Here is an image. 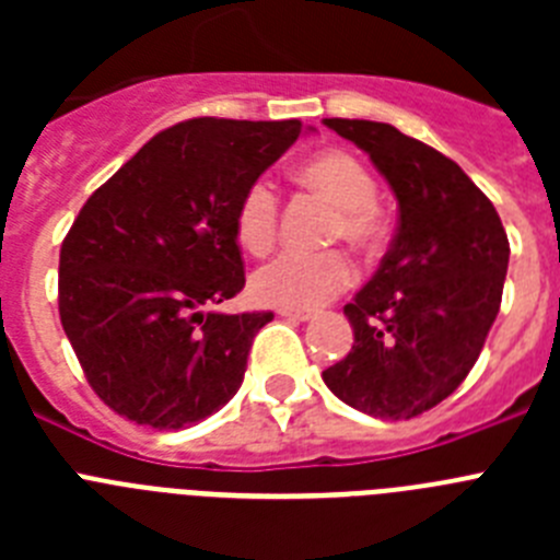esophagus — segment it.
Instances as JSON below:
<instances>
[{"label":"esophagus","mask_w":560,"mask_h":560,"mask_svg":"<svg viewBox=\"0 0 560 560\" xmlns=\"http://www.w3.org/2000/svg\"><path fill=\"white\" fill-rule=\"evenodd\" d=\"M280 316H285V319H294V323H308V319H314V311H294V308H280L277 311Z\"/></svg>","instance_id":"34e87169"}]
</instances>
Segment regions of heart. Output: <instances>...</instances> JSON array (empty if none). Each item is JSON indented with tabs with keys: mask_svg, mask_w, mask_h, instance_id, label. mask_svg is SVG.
I'll list each match as a JSON object with an SVG mask.
<instances>
[{
	"mask_svg": "<svg viewBox=\"0 0 560 560\" xmlns=\"http://www.w3.org/2000/svg\"><path fill=\"white\" fill-rule=\"evenodd\" d=\"M296 182L316 190L336 207L330 237H345L353 249L368 252L381 241V215L375 210L378 187L373 173L348 151H319L300 162ZM280 199L269 179L246 185L235 207V237L252 255L275 244ZM353 264L341 252H283L252 275V296L271 308L311 311L334 300L353 283Z\"/></svg>",
	"mask_w": 560,
	"mask_h": 560,
	"instance_id": "b5f03b06",
	"label": "heart"
}]
</instances>
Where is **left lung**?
<instances>
[{"label":"left lung","instance_id":"8db88e82","mask_svg":"<svg viewBox=\"0 0 560 560\" xmlns=\"http://www.w3.org/2000/svg\"><path fill=\"white\" fill-rule=\"evenodd\" d=\"M393 187L398 230L370 283L345 305L353 348L323 373L330 393L373 418L409 420L471 373L502 303L508 235L457 162L389 122L325 120Z\"/></svg>","mask_w":560,"mask_h":560}]
</instances>
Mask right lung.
I'll return each instance as SVG.
<instances>
[{
    "label": "right lung",
    "instance_id": "1",
    "mask_svg": "<svg viewBox=\"0 0 560 560\" xmlns=\"http://www.w3.org/2000/svg\"><path fill=\"white\" fill-rule=\"evenodd\" d=\"M300 133V120H185L78 212L58 311L86 381L117 415L171 432L237 393L252 339L275 314L212 311L246 283L235 207Z\"/></svg>",
    "mask_w": 560,
    "mask_h": 560
}]
</instances>
